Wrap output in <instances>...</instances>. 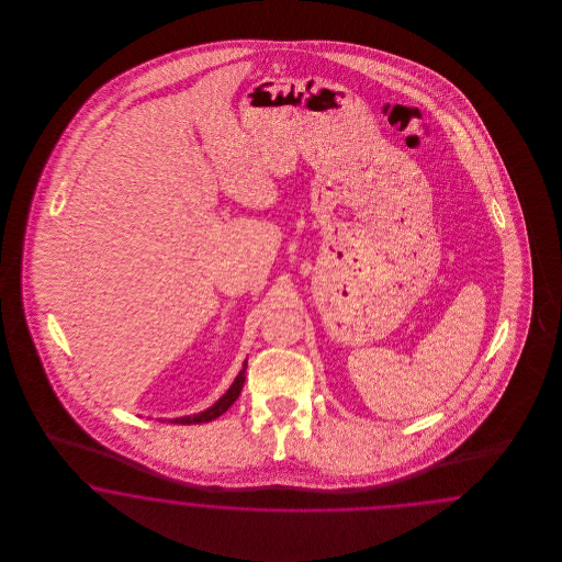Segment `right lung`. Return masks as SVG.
<instances>
[{"label":"right lung","instance_id":"obj_1","mask_svg":"<svg viewBox=\"0 0 562 562\" xmlns=\"http://www.w3.org/2000/svg\"><path fill=\"white\" fill-rule=\"evenodd\" d=\"M245 369H247V362L243 364V371L237 374L235 383L231 385V390L222 395L221 400L212 406V408L205 409L202 414H195V416H183V418H175L170 420L172 425H200V423H210L214 418L222 416L226 409L231 408L235 402H237L240 390H243V383H245Z\"/></svg>","mask_w":562,"mask_h":562}]
</instances>
